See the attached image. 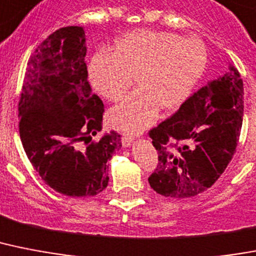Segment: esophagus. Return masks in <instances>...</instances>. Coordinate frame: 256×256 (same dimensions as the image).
Returning a JSON list of instances; mask_svg holds the SVG:
<instances>
[{"mask_svg": "<svg viewBox=\"0 0 256 256\" xmlns=\"http://www.w3.org/2000/svg\"><path fill=\"white\" fill-rule=\"evenodd\" d=\"M132 142H134V138L132 136H130V135H122V144H124V147H130L132 144Z\"/></svg>", "mask_w": 256, "mask_h": 256, "instance_id": "obj_1", "label": "esophagus"}]
</instances>
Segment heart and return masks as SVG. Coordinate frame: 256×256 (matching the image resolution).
I'll return each mask as SVG.
<instances>
[{"label": "heart", "instance_id": "1", "mask_svg": "<svg viewBox=\"0 0 256 256\" xmlns=\"http://www.w3.org/2000/svg\"><path fill=\"white\" fill-rule=\"evenodd\" d=\"M206 66V50L198 39H180L164 31L136 30L116 42L113 51L97 52L89 78L105 98L117 101L134 82L139 88L110 110L120 130L138 134L155 121L159 105L175 109L186 102Z\"/></svg>", "mask_w": 256, "mask_h": 256}]
</instances>
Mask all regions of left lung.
Instances as JSON below:
<instances>
[{"instance_id": "obj_1", "label": "left lung", "mask_w": 256, "mask_h": 256, "mask_svg": "<svg viewBox=\"0 0 256 256\" xmlns=\"http://www.w3.org/2000/svg\"><path fill=\"white\" fill-rule=\"evenodd\" d=\"M242 121L243 81L230 64L224 76L209 81L150 132L159 159L148 178L151 188L174 198L210 188L236 152Z\"/></svg>"}]
</instances>
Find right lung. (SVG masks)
Returning a JSON list of instances; mask_svg holds the SVG:
<instances>
[{"mask_svg": "<svg viewBox=\"0 0 256 256\" xmlns=\"http://www.w3.org/2000/svg\"><path fill=\"white\" fill-rule=\"evenodd\" d=\"M85 31L62 27L30 56L20 94V135L42 180L70 197L96 196L108 186V162L121 135L104 132L102 101L92 93Z\"/></svg>", "mask_w": 256, "mask_h": 256, "instance_id": "add662e5", "label": "right lung"}]
</instances>
